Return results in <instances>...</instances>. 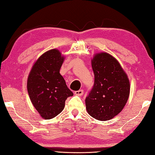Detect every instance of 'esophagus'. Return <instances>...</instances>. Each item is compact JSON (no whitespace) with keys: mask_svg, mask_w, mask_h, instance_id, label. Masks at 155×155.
I'll list each match as a JSON object with an SVG mask.
<instances>
[{"mask_svg":"<svg viewBox=\"0 0 155 155\" xmlns=\"http://www.w3.org/2000/svg\"><path fill=\"white\" fill-rule=\"evenodd\" d=\"M83 92H84V91L83 89H81V90H78V91H75L74 94L76 95L81 96L83 95Z\"/></svg>","mask_w":155,"mask_h":155,"instance_id":"esophagus-1","label":"esophagus"}]
</instances>
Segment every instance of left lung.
<instances>
[{
    "label": "left lung",
    "instance_id": "1",
    "mask_svg": "<svg viewBox=\"0 0 155 155\" xmlns=\"http://www.w3.org/2000/svg\"><path fill=\"white\" fill-rule=\"evenodd\" d=\"M94 84L85 99L91 116L110 120L120 114L130 95V81L120 63L106 52L96 54L91 60Z\"/></svg>",
    "mask_w": 155,
    "mask_h": 155
}]
</instances>
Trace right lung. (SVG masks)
<instances>
[{"label": "right lung", "instance_id": "obj_1", "mask_svg": "<svg viewBox=\"0 0 155 155\" xmlns=\"http://www.w3.org/2000/svg\"><path fill=\"white\" fill-rule=\"evenodd\" d=\"M64 60L58 50L46 51L33 64L27 78L30 100L44 119H51L61 113L66 99L73 95L60 74Z\"/></svg>", "mask_w": 155, "mask_h": 155}]
</instances>
